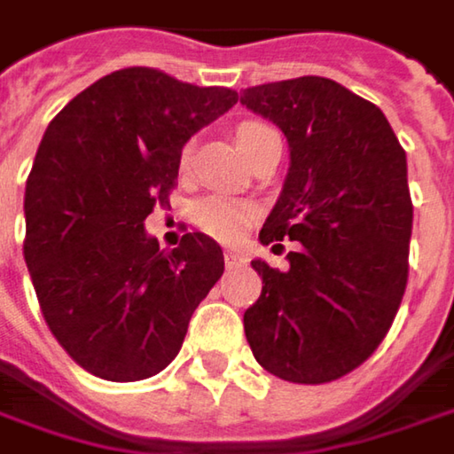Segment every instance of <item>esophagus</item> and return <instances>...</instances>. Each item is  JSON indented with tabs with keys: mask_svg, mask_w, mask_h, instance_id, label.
<instances>
[{
	"mask_svg": "<svg viewBox=\"0 0 454 454\" xmlns=\"http://www.w3.org/2000/svg\"><path fill=\"white\" fill-rule=\"evenodd\" d=\"M223 259H226V267H241V264H247V256L241 252H233V249H228L223 254Z\"/></svg>",
	"mask_w": 454,
	"mask_h": 454,
	"instance_id": "esophagus-1",
	"label": "esophagus"
}]
</instances>
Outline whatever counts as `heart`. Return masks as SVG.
<instances>
[{"label": "heart", "instance_id": "1", "mask_svg": "<svg viewBox=\"0 0 454 454\" xmlns=\"http://www.w3.org/2000/svg\"><path fill=\"white\" fill-rule=\"evenodd\" d=\"M267 130H272V128H267L262 122H244L236 130V141H239L241 151L249 156V151L259 141V136H264ZM187 161H190V146L182 153V164H187ZM192 218L205 233H210L221 241H236L256 218V205L249 200L231 198V195H205L195 205Z\"/></svg>", "mask_w": 454, "mask_h": 454}]
</instances>
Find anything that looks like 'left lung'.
I'll list each match as a JSON object with an SVG mask.
<instances>
[{"mask_svg":"<svg viewBox=\"0 0 454 454\" xmlns=\"http://www.w3.org/2000/svg\"><path fill=\"white\" fill-rule=\"evenodd\" d=\"M241 105L275 122L290 151L259 241H301L285 272L252 262L262 295L244 313L247 341L282 380L329 383L378 349L406 290V151L380 107L324 76L249 87Z\"/></svg>","mask_w":454,"mask_h":454,"instance_id":"8db88e82","label":"left lung"}]
</instances>
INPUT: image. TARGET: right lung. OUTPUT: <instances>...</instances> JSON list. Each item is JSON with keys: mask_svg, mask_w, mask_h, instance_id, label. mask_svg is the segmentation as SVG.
<instances>
[{"mask_svg": "<svg viewBox=\"0 0 454 454\" xmlns=\"http://www.w3.org/2000/svg\"><path fill=\"white\" fill-rule=\"evenodd\" d=\"M236 99L226 87L122 68L45 128L25 184V264L48 329L97 378L161 372L223 275L210 236L184 233L167 252L144 223L169 202L184 144Z\"/></svg>", "mask_w": 454, "mask_h": 454, "instance_id": "obj_1", "label": "right lung"}]
</instances>
